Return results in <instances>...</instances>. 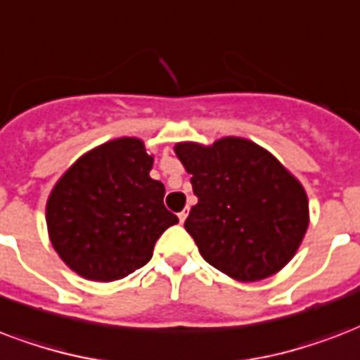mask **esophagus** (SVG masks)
<instances>
[{"label": "esophagus", "mask_w": 360, "mask_h": 360, "mask_svg": "<svg viewBox=\"0 0 360 360\" xmlns=\"http://www.w3.org/2000/svg\"><path fill=\"white\" fill-rule=\"evenodd\" d=\"M186 218H188V210H182V212H178V220L182 221H186Z\"/></svg>", "instance_id": "esophagus-1"}]
</instances>
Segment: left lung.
Wrapping results in <instances>:
<instances>
[{
	"label": "left lung",
	"instance_id": "1",
	"mask_svg": "<svg viewBox=\"0 0 360 360\" xmlns=\"http://www.w3.org/2000/svg\"><path fill=\"white\" fill-rule=\"evenodd\" d=\"M174 151L197 195L184 228L202 258L245 283L285 267L309 224L302 184L250 140L180 142Z\"/></svg>",
	"mask_w": 360,
	"mask_h": 360
}]
</instances>
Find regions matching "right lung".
Listing matches in <instances>:
<instances>
[{
    "mask_svg": "<svg viewBox=\"0 0 360 360\" xmlns=\"http://www.w3.org/2000/svg\"><path fill=\"white\" fill-rule=\"evenodd\" d=\"M142 140L117 139L87 151L56 182L47 228L64 264L91 281L123 279L150 262L155 241L178 221L150 178Z\"/></svg>",
    "mask_w": 360,
    "mask_h": 360,
    "instance_id": "right-lung-1",
    "label": "right lung"
}]
</instances>
